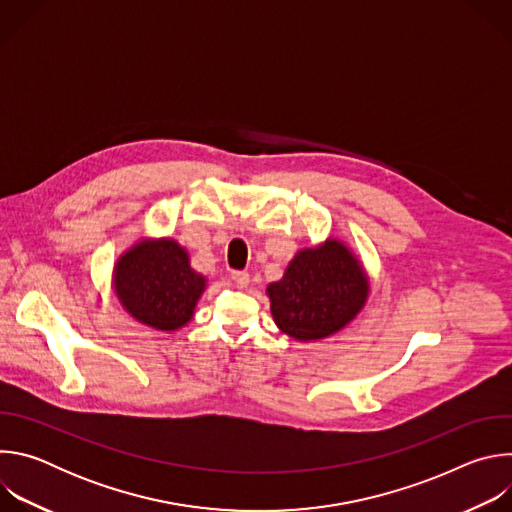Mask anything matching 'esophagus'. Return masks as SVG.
Wrapping results in <instances>:
<instances>
[{
    "label": "esophagus",
    "instance_id": "esophagus-1",
    "mask_svg": "<svg viewBox=\"0 0 512 512\" xmlns=\"http://www.w3.org/2000/svg\"><path fill=\"white\" fill-rule=\"evenodd\" d=\"M231 277L237 283V287H247L249 285V273L247 271H233Z\"/></svg>",
    "mask_w": 512,
    "mask_h": 512
}]
</instances>
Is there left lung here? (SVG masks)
Returning <instances> with one entry per match:
<instances>
[{"label":"left lung","mask_w":512,"mask_h":512,"mask_svg":"<svg viewBox=\"0 0 512 512\" xmlns=\"http://www.w3.org/2000/svg\"><path fill=\"white\" fill-rule=\"evenodd\" d=\"M265 294L275 326L300 342L324 340L346 328L367 306L371 279L340 239L300 249Z\"/></svg>","instance_id":"8db88e82"}]
</instances>
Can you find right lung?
<instances>
[{
	"label": "right lung",
	"mask_w": 512,
	"mask_h": 512,
	"mask_svg": "<svg viewBox=\"0 0 512 512\" xmlns=\"http://www.w3.org/2000/svg\"><path fill=\"white\" fill-rule=\"evenodd\" d=\"M111 287L135 322L174 332L194 318L206 277L190 265L188 249L178 241L143 237L117 257Z\"/></svg>",
	"instance_id": "add662e5"
}]
</instances>
